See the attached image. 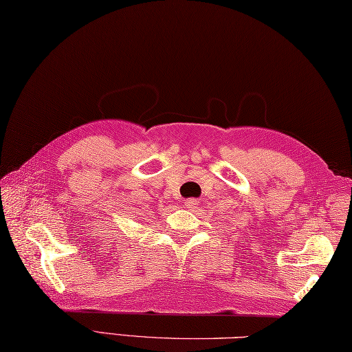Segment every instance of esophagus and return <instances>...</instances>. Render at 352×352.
<instances>
[{"label":"esophagus","mask_w":352,"mask_h":352,"mask_svg":"<svg viewBox=\"0 0 352 352\" xmlns=\"http://www.w3.org/2000/svg\"><path fill=\"white\" fill-rule=\"evenodd\" d=\"M185 207H187L188 210H195L197 207V199H195V197L187 199V201H185Z\"/></svg>","instance_id":"1"}]
</instances>
